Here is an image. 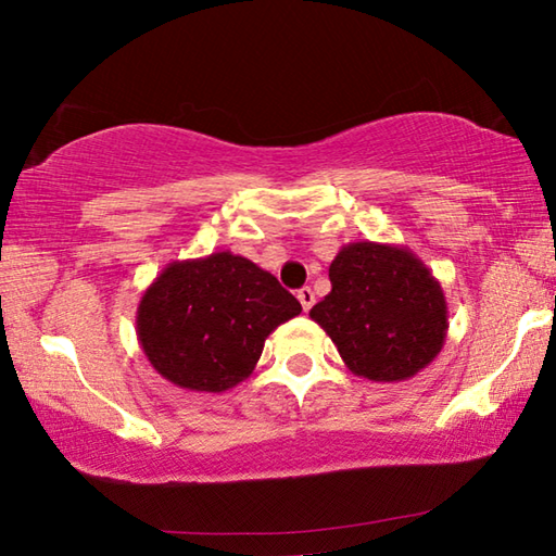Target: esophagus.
<instances>
[{
    "label": "esophagus",
    "mask_w": 556,
    "mask_h": 556,
    "mask_svg": "<svg viewBox=\"0 0 556 556\" xmlns=\"http://www.w3.org/2000/svg\"><path fill=\"white\" fill-rule=\"evenodd\" d=\"M296 299H299V304H301V308H304V312H308V308H312V306H314V301H316V296H314L312 287H304V289H299Z\"/></svg>",
    "instance_id": "1"
}]
</instances>
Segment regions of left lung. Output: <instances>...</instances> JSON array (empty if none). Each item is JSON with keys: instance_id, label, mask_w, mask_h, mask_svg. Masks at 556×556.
<instances>
[{"instance_id": "left-lung-1", "label": "left lung", "mask_w": 556, "mask_h": 556, "mask_svg": "<svg viewBox=\"0 0 556 556\" xmlns=\"http://www.w3.org/2000/svg\"><path fill=\"white\" fill-rule=\"evenodd\" d=\"M331 294L308 316L331 336L348 370L375 382L409 380L441 353L448 331L439 279L402 244H343L328 267Z\"/></svg>"}]
</instances>
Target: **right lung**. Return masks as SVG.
I'll return each mask as SVG.
<instances>
[{"instance_id": "obj_1", "label": "right lung", "mask_w": 556, "mask_h": 556, "mask_svg": "<svg viewBox=\"0 0 556 556\" xmlns=\"http://www.w3.org/2000/svg\"><path fill=\"white\" fill-rule=\"evenodd\" d=\"M299 314L275 275L223 250L162 269L139 299L137 341L176 388L225 392L250 378L267 336Z\"/></svg>"}]
</instances>
